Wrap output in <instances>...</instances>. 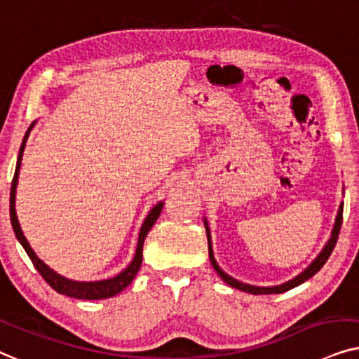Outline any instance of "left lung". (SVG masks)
I'll list each match as a JSON object with an SVG mask.
<instances>
[{
	"mask_svg": "<svg viewBox=\"0 0 359 359\" xmlns=\"http://www.w3.org/2000/svg\"><path fill=\"white\" fill-rule=\"evenodd\" d=\"M341 222H343V205H340V210H338V217H337V222H335V228H333V233H332V238H330V241L327 243V246L323 248V251L320 252L317 259H315L312 264H310L307 269H305L302 274H299L297 277H294L292 280H289V283H284L280 285H276V287H256V285H250V284H243L240 280L233 279V277H229L226 272H223L219 269V266L217 264V261H215L213 257V251H212V245H210V233H208V226H207V222H205V228H207V236H208V256H210V262H212L213 269L218 272V276L222 277V279L228 285H231V287L235 289H240L243 292H250L252 295H262V294H283L285 290H290L294 287H297L305 280L310 279V277L317 274V272L322 269L325 262L328 261L330 255H332L333 250H335V245L338 241V235H340V229H341Z\"/></svg>",
	"mask_w": 359,
	"mask_h": 359,
	"instance_id": "obj_1",
	"label": "left lung"
}]
</instances>
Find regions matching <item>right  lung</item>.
<instances>
[{
	"mask_svg": "<svg viewBox=\"0 0 359 359\" xmlns=\"http://www.w3.org/2000/svg\"><path fill=\"white\" fill-rule=\"evenodd\" d=\"M27 136H29V131H27L26 136H24L21 149H19L16 172H14L13 182H11V195H9V215H11V224H13V229H14V235H16V238L19 240V243H21V245H22L24 250H26L27 256H29V259L32 261V264H34L37 272H39V274L44 277L46 283L49 284L50 287L55 290V292L69 295V297H74V299H83V300L108 299V297H113V295L119 294L123 289H126L128 285L133 283V279H135V276L137 274V271H140L141 262H142V246H144V240H146L147 233H149V229L154 226L156 219L159 218V215L162 212V207H164V203L156 205V207L151 210V213L147 215V218L144 219V223H142V226H141L140 241H137V250H136L135 259H133L131 264L128 266L126 269L121 272V274H118L116 277H113V279L98 280V283H74V280L65 279V277L55 274L54 271L49 269V267H47L44 262H42L39 257L36 256V252L32 251V248L29 246V243H27V240L22 235L21 226H19V222H18V217H16V210H14V198H16L18 174H19V167H21V157H22L24 146H26Z\"/></svg>",
	"mask_w": 359,
	"mask_h": 359,
	"instance_id": "right-lung-1",
	"label": "right lung"
}]
</instances>
